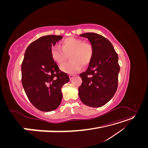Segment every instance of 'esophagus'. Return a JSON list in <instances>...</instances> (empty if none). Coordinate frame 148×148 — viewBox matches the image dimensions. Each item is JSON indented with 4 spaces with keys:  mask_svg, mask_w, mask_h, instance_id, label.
I'll return each mask as SVG.
<instances>
[{
    "mask_svg": "<svg viewBox=\"0 0 148 148\" xmlns=\"http://www.w3.org/2000/svg\"><path fill=\"white\" fill-rule=\"evenodd\" d=\"M74 76H75L74 75H69V77H70V79H72V78H73L74 77Z\"/></svg>",
    "mask_w": 148,
    "mask_h": 148,
    "instance_id": "1",
    "label": "esophagus"
}]
</instances>
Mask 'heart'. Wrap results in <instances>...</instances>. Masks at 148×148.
<instances>
[{
  "label": "heart",
  "instance_id": "b5f03b06",
  "mask_svg": "<svg viewBox=\"0 0 148 148\" xmlns=\"http://www.w3.org/2000/svg\"><path fill=\"white\" fill-rule=\"evenodd\" d=\"M61 48L53 46L51 49L53 60L57 64H63L69 55L71 61L60 66L62 71L69 74L78 72L83 66H86L90 62L93 50L91 44L83 42L82 39L70 37L61 42Z\"/></svg>",
  "mask_w": 148,
  "mask_h": 148
}]
</instances>
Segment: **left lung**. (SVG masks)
Returning a JSON list of instances; mask_svg holds the SVG:
<instances>
[{"label":"left lung","instance_id":"8db88e82","mask_svg":"<svg viewBox=\"0 0 148 148\" xmlns=\"http://www.w3.org/2000/svg\"><path fill=\"white\" fill-rule=\"evenodd\" d=\"M88 38L93 50L87 70L79 74L82 84L78 95L84 104L100 107L114 96L118 86L120 66L119 57L112 44L102 36L95 33L79 35Z\"/></svg>","mask_w":148,"mask_h":148}]
</instances>
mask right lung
<instances>
[{"mask_svg":"<svg viewBox=\"0 0 148 148\" xmlns=\"http://www.w3.org/2000/svg\"><path fill=\"white\" fill-rule=\"evenodd\" d=\"M61 36H44L26 49L21 64V83L28 99L43 112L56 110L62 99L63 85L70 80L53 60L51 49Z\"/></svg>","mask_w":148,"mask_h":148,"instance_id":"right-lung-1","label":"right lung"}]
</instances>
